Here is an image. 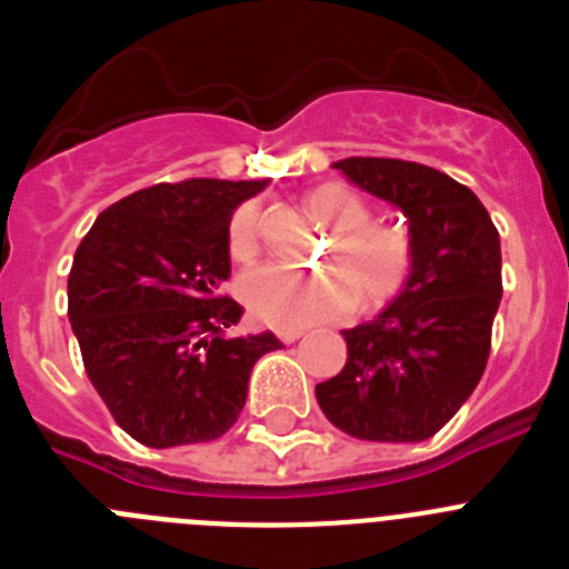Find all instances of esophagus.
<instances>
[{
  "label": "esophagus",
  "instance_id": "obj_1",
  "mask_svg": "<svg viewBox=\"0 0 569 569\" xmlns=\"http://www.w3.org/2000/svg\"><path fill=\"white\" fill-rule=\"evenodd\" d=\"M276 336H279V339L284 341V345H293V341H299L305 333H301V330H279V333H276Z\"/></svg>",
  "mask_w": 569,
  "mask_h": 569
}]
</instances>
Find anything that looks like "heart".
<instances>
[{
  "mask_svg": "<svg viewBox=\"0 0 569 569\" xmlns=\"http://www.w3.org/2000/svg\"><path fill=\"white\" fill-rule=\"evenodd\" d=\"M308 208L333 230L339 269L293 270L264 264L241 279V301L259 321L279 330H301L345 316L359 299L385 301L407 281L413 250L405 230L370 222V208L345 184L310 190ZM230 256L250 259L259 250V208L241 204L228 233Z\"/></svg>",
  "mask_w": 569,
  "mask_h": 569,
  "instance_id": "obj_1",
  "label": "heart"
}]
</instances>
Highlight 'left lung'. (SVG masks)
Segmentation results:
<instances>
[{
	"label": "left lung",
	"instance_id": "obj_1",
	"mask_svg": "<svg viewBox=\"0 0 569 569\" xmlns=\"http://www.w3.org/2000/svg\"><path fill=\"white\" fill-rule=\"evenodd\" d=\"M356 188L407 219L413 264L390 305L341 330L347 365L316 385L321 413L347 436L416 445L470 399L501 301V241L479 196L405 159L333 162Z\"/></svg>",
	"mask_w": 569,
	"mask_h": 569
}]
</instances>
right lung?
<instances>
[{
	"label": "right lung",
	"instance_id": "right-lung-1",
	"mask_svg": "<svg viewBox=\"0 0 569 569\" xmlns=\"http://www.w3.org/2000/svg\"><path fill=\"white\" fill-rule=\"evenodd\" d=\"M270 179H188L124 196L99 216L73 256L68 319L84 370L124 433L142 445L219 439L239 419L250 370L281 341L230 336L239 301L230 219Z\"/></svg>",
	"mask_w": 569,
	"mask_h": 569
}]
</instances>
